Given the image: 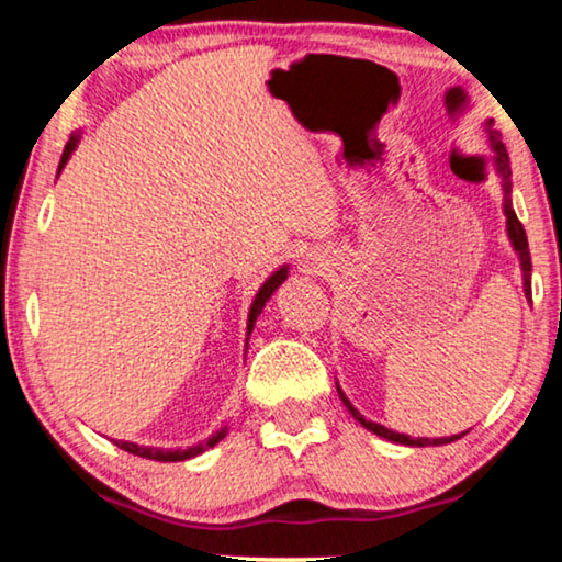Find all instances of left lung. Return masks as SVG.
Returning a JSON list of instances; mask_svg holds the SVG:
<instances>
[{
	"label": "left lung",
	"instance_id": "1",
	"mask_svg": "<svg viewBox=\"0 0 562 562\" xmlns=\"http://www.w3.org/2000/svg\"><path fill=\"white\" fill-rule=\"evenodd\" d=\"M481 130L483 135H486V143L491 148V166H494V171L498 176V181H502V210H504V217H506V237H509L514 252H517L519 258V268H521V286H525V296L529 299L532 294V258H529V243H527V233L525 227H521V222L517 220V212H514L512 206V166H509V153H506L504 143H502V133L494 130V120H483L481 122ZM337 394H340L345 409L352 414V419L360 422L368 432L383 437V440L389 442H396V445H406V448H429V445H448V442H456L463 437L465 432L460 435H450V437H412V435H404V432H394V429L379 425V422L373 419H366L363 414H360L356 406L350 404V398L345 396V391L340 389V383H337Z\"/></svg>",
	"mask_w": 562,
	"mask_h": 562
}]
</instances>
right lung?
<instances>
[{
  "mask_svg": "<svg viewBox=\"0 0 562 562\" xmlns=\"http://www.w3.org/2000/svg\"><path fill=\"white\" fill-rule=\"evenodd\" d=\"M81 133L83 130H76V133L71 135V140L66 143V148H64V156H60V164H58V173L64 171L66 168V164H68V158L74 156V150L79 148V140H81ZM289 279V263H283V266H279L276 268V271L268 276V279L260 283V289H258V294L252 296V304H250V312H248V333H245V350H248V340H250V333H252V327H256V319L260 317V312H263V306H266V302L268 299H271L273 294H276V289L281 286L283 281ZM227 432H229V425H222L217 432H214L210 440H204V442H199V445H191V448H187V450H181V448H176V450H164V448H148V445H137V442H125V440H114V445H117V448H122L125 452H133V456H137V458H150V460H160V463H179V460H189V458H196V456H202L204 450H210V448H214V445L217 442H222L227 437Z\"/></svg>",
  "mask_w": 562,
  "mask_h": 562,
  "instance_id": "add662e5",
  "label": "right lung"
}]
</instances>
